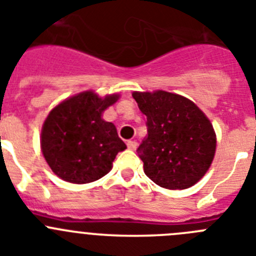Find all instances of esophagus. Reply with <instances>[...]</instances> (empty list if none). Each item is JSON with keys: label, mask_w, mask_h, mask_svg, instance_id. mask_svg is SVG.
I'll use <instances>...</instances> for the list:
<instances>
[{"label": "esophagus", "mask_w": 256, "mask_h": 256, "mask_svg": "<svg viewBox=\"0 0 256 256\" xmlns=\"http://www.w3.org/2000/svg\"><path fill=\"white\" fill-rule=\"evenodd\" d=\"M126 146H128V148H130V150H136V148H137V142L128 141L126 142Z\"/></svg>", "instance_id": "obj_1"}]
</instances>
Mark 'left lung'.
Masks as SVG:
<instances>
[{
	"label": "left lung",
	"instance_id": "8db88e82",
	"mask_svg": "<svg viewBox=\"0 0 256 256\" xmlns=\"http://www.w3.org/2000/svg\"><path fill=\"white\" fill-rule=\"evenodd\" d=\"M148 116V137L137 148L144 174L160 187L184 190L204 177L216 154L212 123L195 104L165 91L134 92Z\"/></svg>",
	"mask_w": 256,
	"mask_h": 256
}]
</instances>
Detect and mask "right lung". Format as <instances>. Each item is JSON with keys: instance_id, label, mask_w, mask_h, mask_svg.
Returning a JSON list of instances; mask_svg holds the SVG:
<instances>
[{"instance_id": "1", "label": "right lung", "mask_w": 256, "mask_h": 256, "mask_svg": "<svg viewBox=\"0 0 256 256\" xmlns=\"http://www.w3.org/2000/svg\"><path fill=\"white\" fill-rule=\"evenodd\" d=\"M118 94L100 98L91 91L70 97L48 114L42 128L40 148L52 172L70 183L100 180L126 146L112 123L101 119Z\"/></svg>"}]
</instances>
